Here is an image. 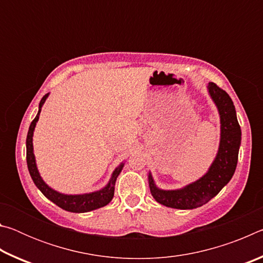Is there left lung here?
Listing matches in <instances>:
<instances>
[{
	"instance_id": "8db88e82",
	"label": "left lung",
	"mask_w": 263,
	"mask_h": 263,
	"mask_svg": "<svg viewBox=\"0 0 263 263\" xmlns=\"http://www.w3.org/2000/svg\"><path fill=\"white\" fill-rule=\"evenodd\" d=\"M208 91L220 117V141L216 158L205 174L181 189H160L155 184L152 173L149 172L151 194L155 201L164 206L180 210L202 206L229 183L237 168L241 144V128L238 123L234 104L228 92L213 82H209Z\"/></svg>"
}]
</instances>
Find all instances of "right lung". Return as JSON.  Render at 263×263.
<instances>
[{
    "instance_id": "1",
    "label": "right lung",
    "mask_w": 263,
    "mask_h": 263,
    "mask_svg": "<svg viewBox=\"0 0 263 263\" xmlns=\"http://www.w3.org/2000/svg\"><path fill=\"white\" fill-rule=\"evenodd\" d=\"M50 94H46L43 97L41 103H39V110L38 114L35 116V118L31 123L29 127L28 137H26V162H28L29 173L34 184L37 188L42 191L43 195L50 199L51 202L57 204L58 206L64 209L66 211L75 212V213H82L96 210L102 206H105L106 204L111 202V199L114 197L115 194V183L117 180L118 175L121 174L122 169L124 167V162H122L119 166L115 169L112 175H111L110 180L104 188L101 190L94 191V193L89 194H80V195H67V194H61L59 191L52 189L50 185L45 183V181L42 179L39 171L37 168V163H35V158L33 154V131L39 119V115H41L42 106L45 103L46 99Z\"/></svg>"
}]
</instances>
